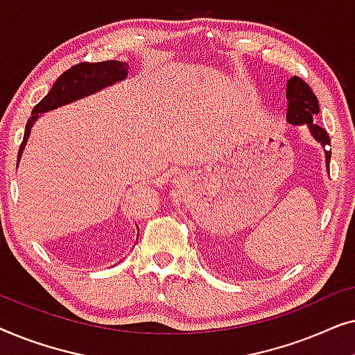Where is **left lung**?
Segmentation results:
<instances>
[{
	"instance_id": "8db88e82",
	"label": "left lung",
	"mask_w": 355,
	"mask_h": 355,
	"mask_svg": "<svg viewBox=\"0 0 355 355\" xmlns=\"http://www.w3.org/2000/svg\"><path fill=\"white\" fill-rule=\"evenodd\" d=\"M286 98H288V113L286 121L291 125H307L309 132L317 142L323 147L324 162L329 173V158H331V150L327 148L329 145V137L327 130L313 123V118L318 114V100L310 90V87L299 77H291L286 85Z\"/></svg>"
}]
</instances>
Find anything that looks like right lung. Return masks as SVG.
I'll return each mask as SVG.
<instances>
[{"mask_svg":"<svg viewBox=\"0 0 355 355\" xmlns=\"http://www.w3.org/2000/svg\"><path fill=\"white\" fill-rule=\"evenodd\" d=\"M129 74V64L124 61H101V62H80V64L72 66L64 74L58 77L55 85L48 92L45 98L38 103L32 111V116L26 124V132L24 140L19 148L17 166L21 162L24 148H26L27 140L31 137L32 125L37 123L46 111H53L60 106L74 103V101L85 98L96 94V92L111 87L118 82H123ZM139 234V231H137ZM139 241V236H137Z\"/></svg>","mask_w":355,"mask_h":355,"instance_id":"obj_1","label":"right lung"}]
</instances>
